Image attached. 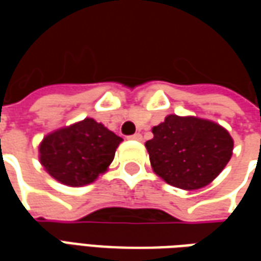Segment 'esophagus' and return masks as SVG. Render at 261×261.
<instances>
[{
    "mask_svg": "<svg viewBox=\"0 0 261 261\" xmlns=\"http://www.w3.org/2000/svg\"><path fill=\"white\" fill-rule=\"evenodd\" d=\"M128 138H130V140H136V141H141L142 136L140 133H136V134H133V136H130Z\"/></svg>",
    "mask_w": 261,
    "mask_h": 261,
    "instance_id": "1",
    "label": "esophagus"
}]
</instances>
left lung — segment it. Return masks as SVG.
<instances>
[{
  "label": "left lung",
  "mask_w": 261,
  "mask_h": 261,
  "mask_svg": "<svg viewBox=\"0 0 261 261\" xmlns=\"http://www.w3.org/2000/svg\"><path fill=\"white\" fill-rule=\"evenodd\" d=\"M152 133L145 147L153 172L179 189L207 186L232 156L229 133L208 120L170 114Z\"/></svg>",
  "instance_id": "obj_1"
}]
</instances>
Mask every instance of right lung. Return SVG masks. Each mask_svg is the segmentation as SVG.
<instances>
[{
	"label": "right lung",
	"mask_w": 261,
	"mask_h": 261,
	"mask_svg": "<svg viewBox=\"0 0 261 261\" xmlns=\"http://www.w3.org/2000/svg\"><path fill=\"white\" fill-rule=\"evenodd\" d=\"M121 138L93 119L48 134L40 144V162L67 186H85L112 164Z\"/></svg>",
	"instance_id": "1"
}]
</instances>
